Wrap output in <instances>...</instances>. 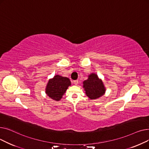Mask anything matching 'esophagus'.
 <instances>
[{"instance_id":"obj_1","label":"esophagus","mask_w":149,"mask_h":149,"mask_svg":"<svg viewBox=\"0 0 149 149\" xmlns=\"http://www.w3.org/2000/svg\"><path fill=\"white\" fill-rule=\"evenodd\" d=\"M74 84L77 85L78 83H79V81H78L77 80H74Z\"/></svg>"}]
</instances>
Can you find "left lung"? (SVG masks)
Listing matches in <instances>:
<instances>
[{
    "label": "left lung",
    "mask_w": 149,
    "mask_h": 149,
    "mask_svg": "<svg viewBox=\"0 0 149 149\" xmlns=\"http://www.w3.org/2000/svg\"><path fill=\"white\" fill-rule=\"evenodd\" d=\"M83 88L86 95L92 100L101 97L105 92L103 82L95 74H91L89 75L88 79L84 81Z\"/></svg>",
    "instance_id": "1"
}]
</instances>
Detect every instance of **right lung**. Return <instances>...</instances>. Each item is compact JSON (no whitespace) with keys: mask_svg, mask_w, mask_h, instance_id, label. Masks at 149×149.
<instances>
[{"mask_svg":"<svg viewBox=\"0 0 149 149\" xmlns=\"http://www.w3.org/2000/svg\"><path fill=\"white\" fill-rule=\"evenodd\" d=\"M70 85V81L68 78L56 75L49 80L46 93L54 100L59 101Z\"/></svg>","mask_w":149,"mask_h":149,"instance_id":"obj_1","label":"right lung"}]
</instances>
